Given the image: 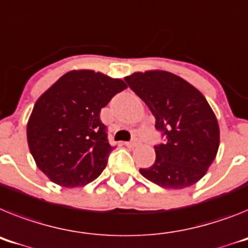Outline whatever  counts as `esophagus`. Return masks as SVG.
<instances>
[{"label": "esophagus", "instance_id": "esophagus-1", "mask_svg": "<svg viewBox=\"0 0 248 248\" xmlns=\"http://www.w3.org/2000/svg\"><path fill=\"white\" fill-rule=\"evenodd\" d=\"M138 144H139V141L137 140V139H134V140L128 141V143H125V145H126V147H128V148H135Z\"/></svg>", "mask_w": 248, "mask_h": 248}]
</instances>
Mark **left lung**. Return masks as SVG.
Listing matches in <instances>:
<instances>
[{
    "label": "left lung",
    "instance_id": "left-lung-1",
    "mask_svg": "<svg viewBox=\"0 0 248 248\" xmlns=\"http://www.w3.org/2000/svg\"><path fill=\"white\" fill-rule=\"evenodd\" d=\"M147 104L164 141L155 145V162L139 172L169 189L194 185L206 174L219 147V126L208 101L193 85L168 71L134 73L124 78Z\"/></svg>",
    "mask_w": 248,
    "mask_h": 248
}]
</instances>
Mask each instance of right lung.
Segmentation results:
<instances>
[{
  "instance_id": "obj_1",
  "label": "right lung",
  "mask_w": 248,
  "mask_h": 248,
  "mask_svg": "<svg viewBox=\"0 0 248 248\" xmlns=\"http://www.w3.org/2000/svg\"><path fill=\"white\" fill-rule=\"evenodd\" d=\"M124 89L126 84L120 79L73 70L40 96L27 123V143L50 181L74 188L101 174L114 147L100 110Z\"/></svg>"
}]
</instances>
